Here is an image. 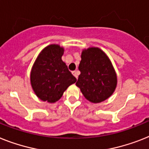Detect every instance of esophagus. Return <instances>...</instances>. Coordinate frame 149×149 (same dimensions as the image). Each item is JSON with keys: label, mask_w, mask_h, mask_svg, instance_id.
<instances>
[{"label": "esophagus", "mask_w": 149, "mask_h": 149, "mask_svg": "<svg viewBox=\"0 0 149 149\" xmlns=\"http://www.w3.org/2000/svg\"><path fill=\"white\" fill-rule=\"evenodd\" d=\"M72 74H73V75L76 78H77V77H78V74H79V71H77V70L74 71V72H72Z\"/></svg>", "instance_id": "obj_1"}]
</instances>
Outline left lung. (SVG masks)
Segmentation results:
<instances>
[{"instance_id": "left-lung-1", "label": "left lung", "mask_w": 149, "mask_h": 149, "mask_svg": "<svg viewBox=\"0 0 149 149\" xmlns=\"http://www.w3.org/2000/svg\"><path fill=\"white\" fill-rule=\"evenodd\" d=\"M76 86L86 99L94 104L110 97L116 90L117 76L107 54L97 47L83 49Z\"/></svg>"}]
</instances>
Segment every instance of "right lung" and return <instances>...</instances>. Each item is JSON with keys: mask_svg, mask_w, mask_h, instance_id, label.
<instances>
[{"mask_svg": "<svg viewBox=\"0 0 149 149\" xmlns=\"http://www.w3.org/2000/svg\"><path fill=\"white\" fill-rule=\"evenodd\" d=\"M64 51V48L58 44L48 45L40 52L32 67V88L42 101L55 103L77 81L61 60Z\"/></svg>", "mask_w": 149, "mask_h": 149, "instance_id": "1", "label": "right lung"}]
</instances>
